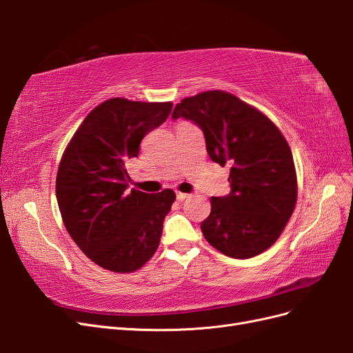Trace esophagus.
I'll list each match as a JSON object with an SVG mask.
<instances>
[{"mask_svg": "<svg viewBox=\"0 0 353 353\" xmlns=\"http://www.w3.org/2000/svg\"><path fill=\"white\" fill-rule=\"evenodd\" d=\"M187 197H188V194H187V193H181V191H178V193H176V200H179V201L185 200Z\"/></svg>", "mask_w": 353, "mask_h": 353, "instance_id": "esophagus-1", "label": "esophagus"}]
</instances>
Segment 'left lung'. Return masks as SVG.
Here are the masks:
<instances>
[{"mask_svg":"<svg viewBox=\"0 0 353 353\" xmlns=\"http://www.w3.org/2000/svg\"><path fill=\"white\" fill-rule=\"evenodd\" d=\"M183 117L203 131L215 163L231 165L230 194L212 197L203 236L221 253L248 259L276 241L297 199L293 154L268 117L236 95L206 91L178 103Z\"/></svg>","mask_w":353,"mask_h":353,"instance_id":"1","label":"left lung"}]
</instances>
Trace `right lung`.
<instances>
[{"label": "right lung", "instance_id": "add662e5", "mask_svg": "<svg viewBox=\"0 0 353 353\" xmlns=\"http://www.w3.org/2000/svg\"><path fill=\"white\" fill-rule=\"evenodd\" d=\"M172 105L110 99L85 117L63 153L56 179L63 222L104 270H140L159 248L175 193L126 191V162L138 157L141 140L168 119Z\"/></svg>", "mask_w": 353, "mask_h": 353}]
</instances>
